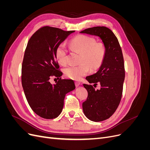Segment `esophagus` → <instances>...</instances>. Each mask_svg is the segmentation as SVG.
Masks as SVG:
<instances>
[{"instance_id": "34e87169", "label": "esophagus", "mask_w": 150, "mask_h": 150, "mask_svg": "<svg viewBox=\"0 0 150 150\" xmlns=\"http://www.w3.org/2000/svg\"><path fill=\"white\" fill-rule=\"evenodd\" d=\"M81 84V83L79 82V81H75V85L76 87H78V86Z\"/></svg>"}]
</instances>
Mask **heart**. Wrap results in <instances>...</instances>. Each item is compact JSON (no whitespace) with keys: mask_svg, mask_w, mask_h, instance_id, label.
<instances>
[{"mask_svg":"<svg viewBox=\"0 0 150 150\" xmlns=\"http://www.w3.org/2000/svg\"><path fill=\"white\" fill-rule=\"evenodd\" d=\"M70 47L72 51L80 54L78 66H69L64 69V74L71 79L79 81L87 74L91 69L98 70L103 65L106 55V47L104 43L96 42L94 38L86 35H78L71 39ZM55 57L59 64L67 63V50L64 44L56 47Z\"/></svg>","mask_w":150,"mask_h":150,"instance_id":"obj_1","label":"heart"}]
</instances>
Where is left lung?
I'll return each instance as SVG.
<instances>
[{"label":"left lung","instance_id":"obj_1","mask_svg":"<svg viewBox=\"0 0 150 150\" xmlns=\"http://www.w3.org/2000/svg\"><path fill=\"white\" fill-rule=\"evenodd\" d=\"M80 33L98 36L106 47L101 67L96 73L86 78L94 86L100 84V89L96 90L91 84H83L88 93L87 99L83 103L84 114L93 121H102L114 114L121 101L125 77L123 56L118 40L106 27H93Z\"/></svg>","mask_w":150,"mask_h":150}]
</instances>
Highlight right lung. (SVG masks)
<instances>
[{
	"instance_id": "add662e5",
	"label": "right lung",
	"mask_w": 150,
	"mask_h": 150,
	"mask_svg": "<svg viewBox=\"0 0 150 150\" xmlns=\"http://www.w3.org/2000/svg\"><path fill=\"white\" fill-rule=\"evenodd\" d=\"M74 30L44 26L31 36L22 64V85L30 107L44 119H54L62 112L66 94L75 89L74 81L62 79L50 83L52 76L62 75L55 57L56 47Z\"/></svg>"
}]
</instances>
